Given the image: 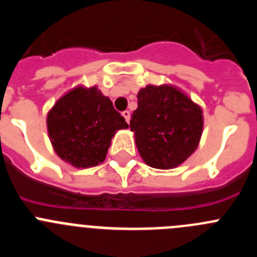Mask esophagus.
I'll list each match as a JSON object with an SVG mask.
<instances>
[{
  "label": "esophagus",
  "instance_id": "obj_1",
  "mask_svg": "<svg viewBox=\"0 0 257 257\" xmlns=\"http://www.w3.org/2000/svg\"><path fill=\"white\" fill-rule=\"evenodd\" d=\"M122 116H123V118L126 119L127 123L130 122V112H128V110H124V112H122Z\"/></svg>",
  "mask_w": 257,
  "mask_h": 257
}]
</instances>
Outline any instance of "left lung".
Here are the masks:
<instances>
[{
	"mask_svg": "<svg viewBox=\"0 0 257 257\" xmlns=\"http://www.w3.org/2000/svg\"><path fill=\"white\" fill-rule=\"evenodd\" d=\"M130 128L148 166L172 169L197 149L204 116L201 107L177 86L149 84L139 90Z\"/></svg>",
	"mask_w": 257,
	"mask_h": 257,
	"instance_id": "1",
	"label": "left lung"
}]
</instances>
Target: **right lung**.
I'll return each instance as SVG.
<instances>
[{"label": "right lung", "instance_id": "add662e5", "mask_svg": "<svg viewBox=\"0 0 257 257\" xmlns=\"http://www.w3.org/2000/svg\"><path fill=\"white\" fill-rule=\"evenodd\" d=\"M128 124L98 86L66 91L47 114V130L56 154L75 168L103 163L112 138Z\"/></svg>", "mask_w": 257, "mask_h": 257}]
</instances>
